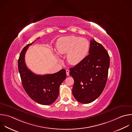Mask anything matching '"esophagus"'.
Returning <instances> with one entry per match:
<instances>
[{
  "label": "esophagus",
  "instance_id": "esophagus-1",
  "mask_svg": "<svg viewBox=\"0 0 132 132\" xmlns=\"http://www.w3.org/2000/svg\"><path fill=\"white\" fill-rule=\"evenodd\" d=\"M66 75H67V76H69V70H68V69H67L66 70Z\"/></svg>",
  "mask_w": 132,
  "mask_h": 132
}]
</instances>
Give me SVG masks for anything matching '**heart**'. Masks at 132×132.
I'll list each match as a JSON object with an SVG mask.
<instances>
[{
  "label": "heart",
  "instance_id": "b5f03b06",
  "mask_svg": "<svg viewBox=\"0 0 132 132\" xmlns=\"http://www.w3.org/2000/svg\"><path fill=\"white\" fill-rule=\"evenodd\" d=\"M57 52L67 54V60L72 65L81 63L87 56L90 49L89 41L85 38L75 36H64L56 42Z\"/></svg>",
  "mask_w": 132,
  "mask_h": 132
}]
</instances>
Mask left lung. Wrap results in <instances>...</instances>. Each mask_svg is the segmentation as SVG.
Returning a JSON list of instances; mask_svg holds the SVG:
<instances>
[{
    "mask_svg": "<svg viewBox=\"0 0 132 132\" xmlns=\"http://www.w3.org/2000/svg\"><path fill=\"white\" fill-rule=\"evenodd\" d=\"M109 65L107 51L93 39L89 54L81 63L69 69L70 76L74 79L72 94L78 102L89 104L100 96L107 82Z\"/></svg>",
    "mask_w": 132,
    "mask_h": 132,
    "instance_id": "8db88e82",
    "label": "left lung"
}]
</instances>
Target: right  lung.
<instances>
[{
    "mask_svg": "<svg viewBox=\"0 0 132 132\" xmlns=\"http://www.w3.org/2000/svg\"><path fill=\"white\" fill-rule=\"evenodd\" d=\"M33 42L23 49L18 60L22 85L28 96L35 102L43 105H50L59 96V87L66 77V70L63 69L56 73L45 75H38L30 71L26 65L25 55Z\"/></svg>",
    "mask_w": 132,
    "mask_h": 132,
    "instance_id": "right-lung-1",
    "label": "right lung"
}]
</instances>
